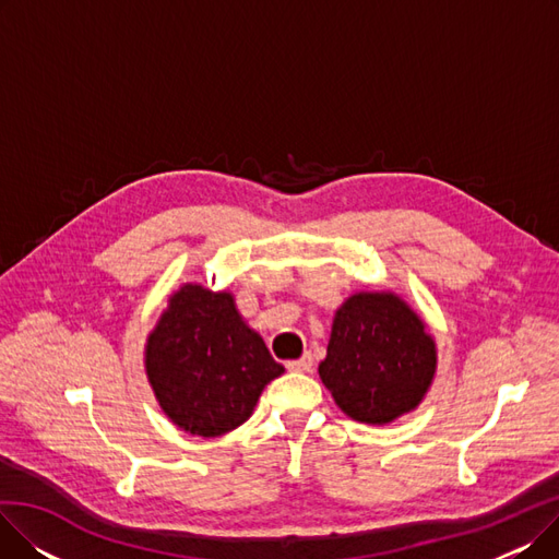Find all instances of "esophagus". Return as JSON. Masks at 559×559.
Masks as SVG:
<instances>
[{
  "label": "esophagus",
  "instance_id": "34e87169",
  "mask_svg": "<svg viewBox=\"0 0 559 559\" xmlns=\"http://www.w3.org/2000/svg\"><path fill=\"white\" fill-rule=\"evenodd\" d=\"M287 369H289V371H310V369H312V356H310V354H304L299 360H289V362H287Z\"/></svg>",
  "mask_w": 559,
  "mask_h": 559
}]
</instances>
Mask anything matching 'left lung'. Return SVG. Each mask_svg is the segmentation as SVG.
<instances>
[{"mask_svg": "<svg viewBox=\"0 0 559 559\" xmlns=\"http://www.w3.org/2000/svg\"><path fill=\"white\" fill-rule=\"evenodd\" d=\"M435 365V342L413 310L390 292H360L335 314L319 376L350 419L390 424L419 405Z\"/></svg>", "mask_w": 559, "mask_h": 559, "instance_id": "8db88e82", "label": "left lung"}]
</instances>
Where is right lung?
Masks as SVG:
<instances>
[{
	"instance_id": "add662e5",
	"label": "right lung",
	"mask_w": 559,
	"mask_h": 559,
	"mask_svg": "<svg viewBox=\"0 0 559 559\" xmlns=\"http://www.w3.org/2000/svg\"><path fill=\"white\" fill-rule=\"evenodd\" d=\"M144 365L165 415L201 437L245 424L264 385L283 373L228 292L201 285L171 295L146 342Z\"/></svg>"
}]
</instances>
